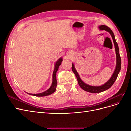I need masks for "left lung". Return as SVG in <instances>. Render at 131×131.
<instances>
[{"label": "left lung", "instance_id": "left-lung-1", "mask_svg": "<svg viewBox=\"0 0 131 131\" xmlns=\"http://www.w3.org/2000/svg\"><path fill=\"white\" fill-rule=\"evenodd\" d=\"M98 28L99 29L101 30H104L106 31H108V32L110 34V35H112V37L114 43L116 55V66L115 69V71L113 74L112 75V77L110 78V79L105 83V84L100 86H90L86 84L84 82L82 81V80L80 79L79 75L78 74L77 71L75 68L74 64L73 63L72 69L73 73L75 74V76L77 77L79 86H80V88L82 89L87 91V92H91V93H100L109 89L111 86H112L115 81V80H116L118 73H119L120 71L121 66V57L120 56L119 48H118V44L117 42L116 41L115 38V35L112 30L110 29V28L105 25H101L100 26H99Z\"/></svg>", "mask_w": 131, "mask_h": 131}]
</instances>
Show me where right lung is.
Returning a JSON list of instances; mask_svg holds the SVG:
<instances>
[{
    "label": "right lung",
    "instance_id": "right-lung-1",
    "mask_svg": "<svg viewBox=\"0 0 131 131\" xmlns=\"http://www.w3.org/2000/svg\"><path fill=\"white\" fill-rule=\"evenodd\" d=\"M63 61L62 58L61 57L59 58L57 61L54 64V69L52 75V85H51L50 88L45 91V92L40 93H38V94H32V93H28L30 95H32V96H37V97H43V96H46L50 95L52 93H53L55 91H56V86H57V80H56V73L58 69L59 66L61 64L62 62Z\"/></svg>",
    "mask_w": 131,
    "mask_h": 131
}]
</instances>
